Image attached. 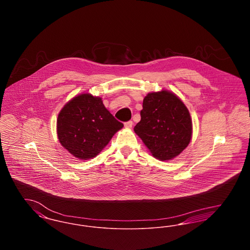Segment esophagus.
<instances>
[{"label":"esophagus","instance_id":"esophagus-1","mask_svg":"<svg viewBox=\"0 0 250 250\" xmlns=\"http://www.w3.org/2000/svg\"><path fill=\"white\" fill-rule=\"evenodd\" d=\"M132 125H133V122L132 121H128V122L125 123V128H131Z\"/></svg>","mask_w":250,"mask_h":250}]
</instances>
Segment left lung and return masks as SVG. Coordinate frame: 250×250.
Here are the masks:
<instances>
[{"mask_svg": "<svg viewBox=\"0 0 250 250\" xmlns=\"http://www.w3.org/2000/svg\"><path fill=\"white\" fill-rule=\"evenodd\" d=\"M141 117L134 131L155 158L170 160L190 143L189 111L173 93L166 90L149 93L143 99Z\"/></svg>", "mask_w": 250, "mask_h": 250, "instance_id": "obj_1", "label": "left lung"}]
</instances>
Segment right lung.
Wrapping results in <instances>:
<instances>
[{
    "instance_id": "right-lung-1",
    "label": "right lung",
    "mask_w": 250,
    "mask_h": 250,
    "mask_svg": "<svg viewBox=\"0 0 250 250\" xmlns=\"http://www.w3.org/2000/svg\"><path fill=\"white\" fill-rule=\"evenodd\" d=\"M123 126L100 97L82 94L61 109L57 135L60 143L71 155L87 160L98 155Z\"/></svg>"
}]
</instances>
